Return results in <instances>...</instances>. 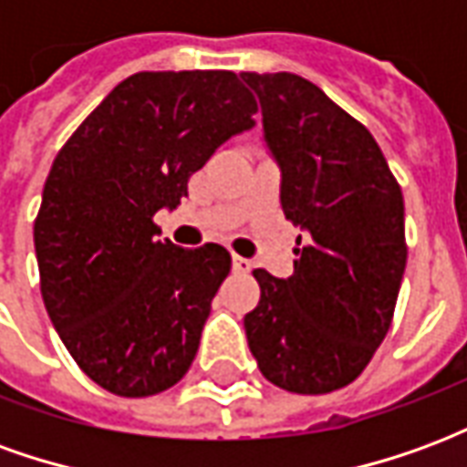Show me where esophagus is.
Here are the masks:
<instances>
[{
  "label": "esophagus",
  "mask_w": 467,
  "mask_h": 467,
  "mask_svg": "<svg viewBox=\"0 0 467 467\" xmlns=\"http://www.w3.org/2000/svg\"><path fill=\"white\" fill-rule=\"evenodd\" d=\"M233 270L237 275H244L253 270V263L250 260H244V257H240V254H233Z\"/></svg>",
  "instance_id": "34e87169"
}]
</instances>
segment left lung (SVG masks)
Listing matches in <instances>:
<instances>
[{
  "instance_id": "obj_1",
  "label": "left lung",
  "mask_w": 467,
  "mask_h": 467,
  "mask_svg": "<svg viewBox=\"0 0 467 467\" xmlns=\"http://www.w3.org/2000/svg\"><path fill=\"white\" fill-rule=\"evenodd\" d=\"M283 172L285 217L305 234L290 277L254 270L244 315L257 368L283 390L350 385L390 330L408 247L398 180L372 134L305 77L243 72Z\"/></svg>"
}]
</instances>
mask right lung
Returning a JSON list of instances; mask_svg holds the SVG:
<instances>
[{
	"label": "right lung",
	"instance_id": "add662e5",
	"mask_svg": "<svg viewBox=\"0 0 467 467\" xmlns=\"http://www.w3.org/2000/svg\"><path fill=\"white\" fill-rule=\"evenodd\" d=\"M234 72H137L77 127L52 162L35 220L47 315L89 380L122 398L190 370L230 253L157 240L154 213L233 134L254 127Z\"/></svg>",
	"mask_w": 467,
	"mask_h": 467
}]
</instances>
